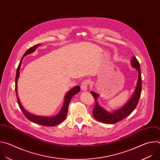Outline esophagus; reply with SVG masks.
Listing matches in <instances>:
<instances>
[{
  "mask_svg": "<svg viewBox=\"0 0 160 160\" xmlns=\"http://www.w3.org/2000/svg\"><path fill=\"white\" fill-rule=\"evenodd\" d=\"M89 84L88 80H84L81 83V89L83 91H86L88 88V85Z\"/></svg>",
  "mask_w": 160,
  "mask_h": 160,
  "instance_id": "esophagus-1",
  "label": "esophagus"
}]
</instances>
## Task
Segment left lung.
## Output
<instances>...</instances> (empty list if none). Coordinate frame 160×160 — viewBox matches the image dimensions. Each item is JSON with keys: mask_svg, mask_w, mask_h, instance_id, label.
<instances>
[{"mask_svg": "<svg viewBox=\"0 0 160 160\" xmlns=\"http://www.w3.org/2000/svg\"><path fill=\"white\" fill-rule=\"evenodd\" d=\"M131 65L138 70L139 73V78L138 83H137V87L135 89L132 96L127 102V103H126V104L121 108L117 109L112 112L106 111L98 103V98L99 95L93 92V91H91L90 92L91 94L93 96L96 102L95 106L93 109V115L98 121L108 124L116 123L118 122L123 120L127 116L130 115L132 112L135 109L140 99L142 90L141 72L139 62L135 56L132 57V59L131 60Z\"/></svg>", "mask_w": 160, "mask_h": 160, "instance_id": "1", "label": "left lung"}]
</instances>
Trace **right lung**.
Instances as JSON below:
<instances>
[{
	"label": "right lung",
	"mask_w": 160,
	"mask_h": 160,
	"mask_svg": "<svg viewBox=\"0 0 160 160\" xmlns=\"http://www.w3.org/2000/svg\"><path fill=\"white\" fill-rule=\"evenodd\" d=\"M40 45V43L37 44L34 46L30 48V49H28L26 52L24 54L23 56H22L18 66L17 68V72H16V80H15V90H16V97H17V101H18V104L20 108V109H21L22 113L24 114V115L27 118H28L29 120H30L31 122L37 123V124H40L41 125H43V126H48V127H54L56 126L59 123H61V122H62L67 115V112H68V106H69V104L71 101L72 98H73V96L74 95H75L76 94L78 93L80 91V88L79 86H75V87H73L72 89H71L69 92H68L64 96V103H63V106L60 111V112L57 115H55L54 117H42V116H37V115H33V114L28 112L24 108L23 106H22V104L20 102L18 96V92H17V82H18V80L19 76V70H20V67L21 65V62H22V60L23 59V58L28 55L30 54L31 53H32L33 52H34L35 51V49H37V48Z\"/></svg>",
	"instance_id": "add662e5"
}]
</instances>
